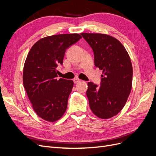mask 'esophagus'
<instances>
[{
	"instance_id": "obj_1",
	"label": "esophagus",
	"mask_w": 156,
	"mask_h": 156,
	"mask_svg": "<svg viewBox=\"0 0 156 156\" xmlns=\"http://www.w3.org/2000/svg\"><path fill=\"white\" fill-rule=\"evenodd\" d=\"M80 81H81V80L79 79H77V78H75V79H73V82H74V83H75V84H77V83H79Z\"/></svg>"
}]
</instances>
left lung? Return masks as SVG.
I'll use <instances>...</instances> for the list:
<instances>
[{
    "label": "left lung",
    "mask_w": 156,
    "mask_h": 156,
    "mask_svg": "<svg viewBox=\"0 0 156 156\" xmlns=\"http://www.w3.org/2000/svg\"><path fill=\"white\" fill-rule=\"evenodd\" d=\"M92 49L94 65L103 71L99 86L88 83L90 108L100 119L115 116L124 107L131 90L133 68L129 56L120 42L103 34L81 33Z\"/></svg>",
    "instance_id": "obj_1"
}]
</instances>
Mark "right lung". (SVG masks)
<instances>
[{"instance_id": "right-lung-1", "label": "right lung", "mask_w": 156, "mask_h": 156, "mask_svg": "<svg viewBox=\"0 0 156 156\" xmlns=\"http://www.w3.org/2000/svg\"><path fill=\"white\" fill-rule=\"evenodd\" d=\"M78 34L44 37L32 47L23 68V81L36 114L49 122L60 119L68 106L73 81L57 79L66 50L81 38Z\"/></svg>"}]
</instances>
